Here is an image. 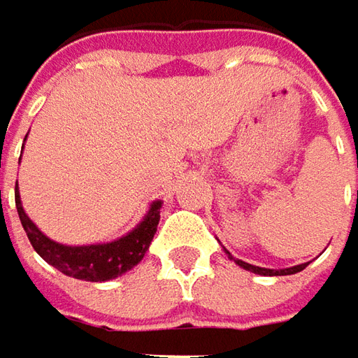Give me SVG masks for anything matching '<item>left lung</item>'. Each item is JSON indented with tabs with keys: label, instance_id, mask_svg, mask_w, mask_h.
Listing matches in <instances>:
<instances>
[{
	"label": "left lung",
	"instance_id": "left-lung-1",
	"mask_svg": "<svg viewBox=\"0 0 358 358\" xmlns=\"http://www.w3.org/2000/svg\"><path fill=\"white\" fill-rule=\"evenodd\" d=\"M229 254L230 260H234V262L238 264L241 268H244V270H248V272H254V274H260V275H289V274H297V272H301L308 264H299V266H294V268H284V270H270V268H260V266H252V264L248 262H242V260H238V258H232L230 256V252H227Z\"/></svg>",
	"mask_w": 358,
	"mask_h": 358
}]
</instances>
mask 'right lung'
Returning a JSON list of instances; mask_svg holds the SVG:
<instances>
[{
  "mask_svg": "<svg viewBox=\"0 0 358 358\" xmlns=\"http://www.w3.org/2000/svg\"><path fill=\"white\" fill-rule=\"evenodd\" d=\"M21 159V157H19ZM15 207L19 220L27 232V238L35 252L45 262L55 266L64 275H71L84 282H108L117 275L126 274L134 266L141 262L145 252L150 248L153 234L159 224V208L162 201H153L148 215L143 217L136 229L126 236L106 244H88V246H66L50 241L45 236L37 224L27 217L21 205V196L15 183Z\"/></svg>",
  "mask_w": 358,
  "mask_h": 358,
  "instance_id": "obj_1",
  "label": "right lung"
}]
</instances>
